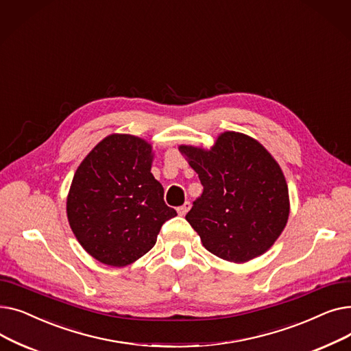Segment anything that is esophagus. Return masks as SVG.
Returning a JSON list of instances; mask_svg holds the SVG:
<instances>
[{
  "label": "esophagus",
  "instance_id": "obj_1",
  "mask_svg": "<svg viewBox=\"0 0 351 351\" xmlns=\"http://www.w3.org/2000/svg\"><path fill=\"white\" fill-rule=\"evenodd\" d=\"M189 209H191V202H185V204L178 208V213L180 216H185L189 212Z\"/></svg>",
  "mask_w": 351,
  "mask_h": 351
}]
</instances>
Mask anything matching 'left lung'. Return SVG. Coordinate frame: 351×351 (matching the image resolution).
Segmentation results:
<instances>
[{"label":"left lung","instance_id":"1","mask_svg":"<svg viewBox=\"0 0 351 351\" xmlns=\"http://www.w3.org/2000/svg\"><path fill=\"white\" fill-rule=\"evenodd\" d=\"M204 193L186 220L220 259L246 263L267 252L286 228L289 189L276 159L256 139L228 131L210 149L180 145Z\"/></svg>","mask_w":351,"mask_h":351}]
</instances>
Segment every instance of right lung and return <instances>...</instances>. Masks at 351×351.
<instances>
[{
	"instance_id": "add662e5",
	"label": "right lung",
	"mask_w": 351,
	"mask_h": 351,
	"mask_svg": "<svg viewBox=\"0 0 351 351\" xmlns=\"http://www.w3.org/2000/svg\"><path fill=\"white\" fill-rule=\"evenodd\" d=\"M152 145L128 134L104 138L78 166L66 197L69 226L104 265L123 267L149 252L176 216L154 178Z\"/></svg>"
}]
</instances>
